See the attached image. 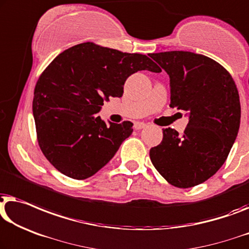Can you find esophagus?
<instances>
[{
  "label": "esophagus",
  "mask_w": 249,
  "mask_h": 249,
  "mask_svg": "<svg viewBox=\"0 0 249 249\" xmlns=\"http://www.w3.org/2000/svg\"><path fill=\"white\" fill-rule=\"evenodd\" d=\"M146 127L147 124H143V122H135V124H133V128L137 129V130H139V129H143Z\"/></svg>",
  "instance_id": "esophagus-1"
}]
</instances>
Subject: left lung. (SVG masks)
<instances>
[{
  "label": "left lung",
  "mask_w": 249,
  "mask_h": 249,
  "mask_svg": "<svg viewBox=\"0 0 249 249\" xmlns=\"http://www.w3.org/2000/svg\"><path fill=\"white\" fill-rule=\"evenodd\" d=\"M171 78V107L190 116L184 132L163 129V140L149 150L150 160L169 184L199 185L218 172L235 142L240 101L235 81L215 60L191 52L149 55Z\"/></svg>",
  "instance_id": "obj_1"
}]
</instances>
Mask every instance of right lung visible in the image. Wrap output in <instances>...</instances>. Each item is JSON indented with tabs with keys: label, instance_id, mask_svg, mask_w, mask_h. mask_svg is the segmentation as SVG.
<instances>
[{
	"label": "right lung",
	"instance_id": "1",
	"mask_svg": "<svg viewBox=\"0 0 249 249\" xmlns=\"http://www.w3.org/2000/svg\"><path fill=\"white\" fill-rule=\"evenodd\" d=\"M138 71L161 70L142 53H122L94 42L71 47L42 71L32 111L39 147L49 163L74 179L94 175L132 132V124L106 122L103 101L120 98Z\"/></svg>",
	"mask_w": 249,
	"mask_h": 249
}]
</instances>
